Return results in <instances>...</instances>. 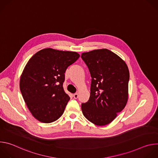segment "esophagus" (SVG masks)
I'll use <instances>...</instances> for the list:
<instances>
[{"mask_svg":"<svg viewBox=\"0 0 158 158\" xmlns=\"http://www.w3.org/2000/svg\"><path fill=\"white\" fill-rule=\"evenodd\" d=\"M73 96H74V98L75 99H77L78 97H79V94H78L77 93H75V94H74Z\"/></svg>","mask_w":158,"mask_h":158,"instance_id":"esophagus-1","label":"esophagus"}]
</instances>
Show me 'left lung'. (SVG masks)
I'll return each mask as SVG.
<instances>
[{
	"instance_id": "8db88e82",
	"label": "left lung",
	"mask_w": 158,
	"mask_h": 158,
	"mask_svg": "<svg viewBox=\"0 0 158 158\" xmlns=\"http://www.w3.org/2000/svg\"><path fill=\"white\" fill-rule=\"evenodd\" d=\"M81 58L92 78L90 98L81 104L82 113L96 125L108 124L126 105L128 67L118 56L106 49L82 53Z\"/></svg>"
}]
</instances>
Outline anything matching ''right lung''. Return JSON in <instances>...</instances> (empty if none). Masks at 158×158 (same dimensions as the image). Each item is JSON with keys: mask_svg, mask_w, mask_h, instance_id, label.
Segmentation results:
<instances>
[{"mask_svg": "<svg viewBox=\"0 0 158 158\" xmlns=\"http://www.w3.org/2000/svg\"><path fill=\"white\" fill-rule=\"evenodd\" d=\"M76 52L50 48L35 53L28 61L20 79V90L32 116L50 123L63 114L70 99L64 91L67 67L79 57Z\"/></svg>", "mask_w": 158, "mask_h": 158, "instance_id": "1", "label": "right lung"}]
</instances>
